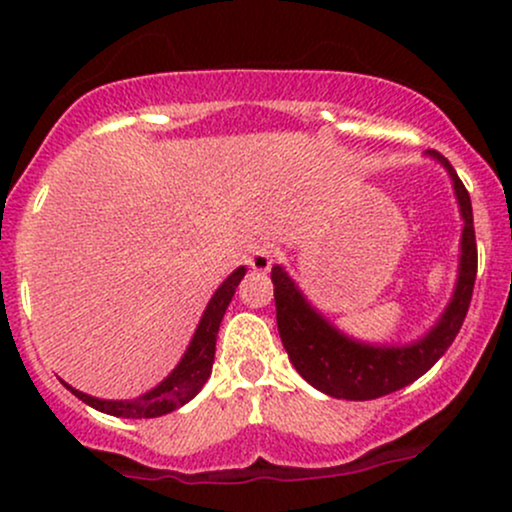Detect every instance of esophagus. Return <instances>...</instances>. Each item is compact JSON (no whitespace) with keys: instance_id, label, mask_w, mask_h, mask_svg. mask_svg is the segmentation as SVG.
<instances>
[{"instance_id":"esophagus-1","label":"esophagus","mask_w":512,"mask_h":512,"mask_svg":"<svg viewBox=\"0 0 512 512\" xmlns=\"http://www.w3.org/2000/svg\"><path fill=\"white\" fill-rule=\"evenodd\" d=\"M274 257H276V252L272 245H257V248H252V252H250L248 264H250V269H255V272H269L274 264Z\"/></svg>"}]
</instances>
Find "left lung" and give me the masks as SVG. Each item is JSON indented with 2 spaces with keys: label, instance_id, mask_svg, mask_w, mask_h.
Wrapping results in <instances>:
<instances>
[{
  "label": "left lung",
  "instance_id": "8db88e82",
  "mask_svg": "<svg viewBox=\"0 0 512 512\" xmlns=\"http://www.w3.org/2000/svg\"><path fill=\"white\" fill-rule=\"evenodd\" d=\"M431 156L448 168L464 228L460 274H457L452 301L440 315L438 325L419 342L409 346H373L349 339L346 334L334 330L315 308H310V303L293 284L291 276L284 272V267L279 264L272 267L276 325H279L281 344H284L293 368L325 395L363 402V399H375L402 390L404 385L414 383L426 370L433 368V363L455 342L464 317H467L474 279H477L472 199L448 158L440 156L438 151H431Z\"/></svg>",
  "mask_w": 512,
  "mask_h": 512
}]
</instances>
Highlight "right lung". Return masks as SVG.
<instances>
[{
    "instance_id": "add662e5",
    "label": "right lung",
    "mask_w": 512,
    "mask_h": 512,
    "mask_svg": "<svg viewBox=\"0 0 512 512\" xmlns=\"http://www.w3.org/2000/svg\"><path fill=\"white\" fill-rule=\"evenodd\" d=\"M245 276V267H238L236 272L228 276L226 281L216 289L214 296L204 310L202 320H199L195 337H192L190 346H187L185 356L180 358L178 366L173 368V373L163 380L161 385H156L154 390H149L146 395L137 399H98L84 392L74 390L64 383L67 390H72L81 402H86L88 407L105 411L110 416H122V419H154V416L170 414V411L180 409L182 404L190 402L192 397L202 390L207 378L211 375V366H214V351H216V334H219L223 313H226L228 303H231L233 293H236L240 279Z\"/></svg>"
}]
</instances>
